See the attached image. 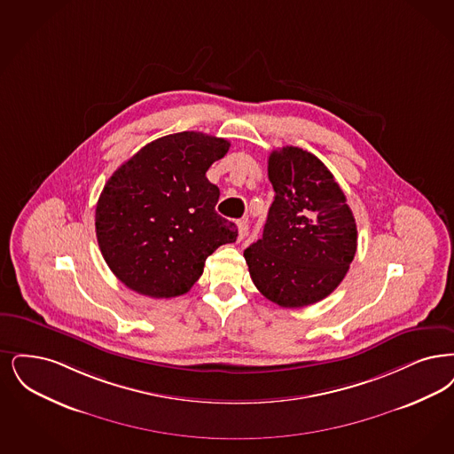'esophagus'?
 Masks as SVG:
<instances>
[{
    "label": "esophagus",
    "instance_id": "esophagus-1",
    "mask_svg": "<svg viewBox=\"0 0 454 454\" xmlns=\"http://www.w3.org/2000/svg\"><path fill=\"white\" fill-rule=\"evenodd\" d=\"M238 241H241L245 236L248 235V224L247 221H238Z\"/></svg>",
    "mask_w": 454,
    "mask_h": 454
}]
</instances>
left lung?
<instances>
[{
	"mask_svg": "<svg viewBox=\"0 0 454 454\" xmlns=\"http://www.w3.org/2000/svg\"><path fill=\"white\" fill-rule=\"evenodd\" d=\"M275 198L263 236L245 250L256 289L282 308L323 301L356 254V223L345 192L308 150L284 146L269 157Z\"/></svg>",
	"mask_w": 454,
	"mask_h": 454,
	"instance_id": "8db88e82",
	"label": "left lung"
}]
</instances>
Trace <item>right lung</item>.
Instances as JSON below:
<instances>
[{
  "instance_id": "obj_1",
  "label": "right lung",
  "mask_w": 454,
  "mask_h": 454,
  "mask_svg": "<svg viewBox=\"0 0 454 454\" xmlns=\"http://www.w3.org/2000/svg\"><path fill=\"white\" fill-rule=\"evenodd\" d=\"M230 142L181 131L150 142L109 177L96 206L98 245L128 289L177 297L198 282L206 258L233 243L235 223L216 213L206 177Z\"/></svg>"
}]
</instances>
